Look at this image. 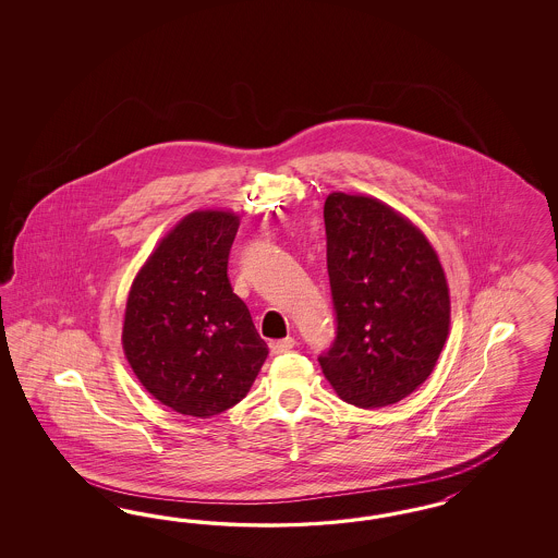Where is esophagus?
Segmentation results:
<instances>
[{
    "mask_svg": "<svg viewBox=\"0 0 558 558\" xmlns=\"http://www.w3.org/2000/svg\"><path fill=\"white\" fill-rule=\"evenodd\" d=\"M294 338H284V339H278V341H271L270 343V350L271 354L278 355V354H287V352H290L292 348H294Z\"/></svg>",
    "mask_w": 558,
    "mask_h": 558,
    "instance_id": "obj_1",
    "label": "esophagus"
}]
</instances>
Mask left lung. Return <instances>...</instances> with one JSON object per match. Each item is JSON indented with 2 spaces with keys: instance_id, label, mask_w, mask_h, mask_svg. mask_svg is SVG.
Returning <instances> with one entry per match:
<instances>
[{
  "instance_id": "obj_1",
  "label": "left lung",
  "mask_w": 558,
  "mask_h": 558,
  "mask_svg": "<svg viewBox=\"0 0 558 558\" xmlns=\"http://www.w3.org/2000/svg\"><path fill=\"white\" fill-rule=\"evenodd\" d=\"M336 339L319 355L339 397L362 409L405 399L432 374L450 294L422 231L376 198L333 192L325 208Z\"/></svg>"
}]
</instances>
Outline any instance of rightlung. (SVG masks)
<instances>
[{
    "instance_id": "right-lung-1",
    "label": "right lung",
    "mask_w": 558,
    "mask_h": 558,
    "mask_svg": "<svg viewBox=\"0 0 558 558\" xmlns=\"http://www.w3.org/2000/svg\"><path fill=\"white\" fill-rule=\"evenodd\" d=\"M239 217L196 210L161 239L129 292L122 348L157 401L192 417L236 405L268 357L227 266Z\"/></svg>"
}]
</instances>
